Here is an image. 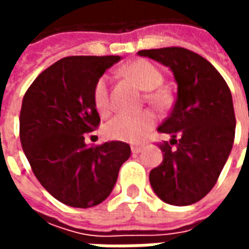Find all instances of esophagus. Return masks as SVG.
I'll return each instance as SVG.
<instances>
[{"label":"esophagus","instance_id":"esophagus-1","mask_svg":"<svg viewBox=\"0 0 249 249\" xmlns=\"http://www.w3.org/2000/svg\"><path fill=\"white\" fill-rule=\"evenodd\" d=\"M142 148H144V146L142 145H132V153H140L141 151H142Z\"/></svg>","mask_w":249,"mask_h":249}]
</instances>
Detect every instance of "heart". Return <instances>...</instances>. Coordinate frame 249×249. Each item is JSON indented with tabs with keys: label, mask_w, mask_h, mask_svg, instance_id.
I'll list each match as a JSON object with an SVG mask.
<instances>
[{
	"label": "heart",
	"mask_w": 249,
	"mask_h": 249,
	"mask_svg": "<svg viewBox=\"0 0 249 249\" xmlns=\"http://www.w3.org/2000/svg\"><path fill=\"white\" fill-rule=\"evenodd\" d=\"M125 76L133 81L146 93L148 103L157 109H165L171 104L169 93L159 88L162 84V73L152 62L146 60H136L123 68ZM93 103L101 116H108L112 112V101L109 93V82L107 76L98 78L93 89ZM156 124V116L152 110H140L132 113H119L110 119L104 126V133L110 140L139 142Z\"/></svg>",
	"instance_id": "obj_1"
}]
</instances>
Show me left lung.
Instances as JSON below:
<instances>
[{
	"mask_svg": "<svg viewBox=\"0 0 249 249\" xmlns=\"http://www.w3.org/2000/svg\"><path fill=\"white\" fill-rule=\"evenodd\" d=\"M171 68L178 82L172 112L157 130L172 136L160 142L162 162L149 181L162 201L191 205L217 181L235 140L236 119L227 82L212 64L184 48L140 51Z\"/></svg>",
	"mask_w": 249,
	"mask_h": 249,
	"instance_id": "obj_1",
	"label": "left lung"
}]
</instances>
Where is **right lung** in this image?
Returning <instances> with one entry per match:
<instances>
[{
  "label": "right lung",
  "instance_id": "right-lung-1",
  "mask_svg": "<svg viewBox=\"0 0 249 249\" xmlns=\"http://www.w3.org/2000/svg\"><path fill=\"white\" fill-rule=\"evenodd\" d=\"M119 56H71L54 62L28 88L19 113V140L41 185L74 208L103 203L130 156L123 141L85 145L97 129L94 84Z\"/></svg>",
  "mask_w": 249,
  "mask_h": 249
}]
</instances>
